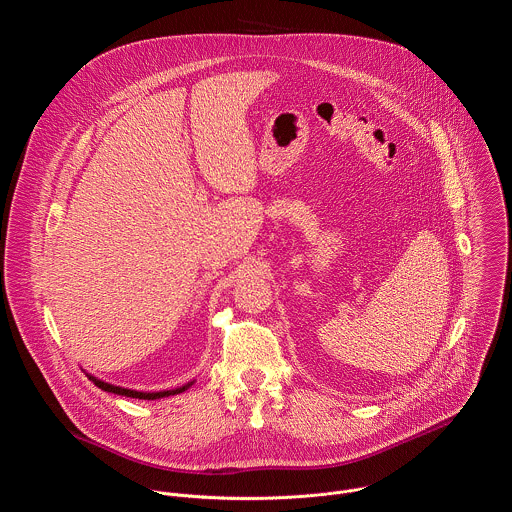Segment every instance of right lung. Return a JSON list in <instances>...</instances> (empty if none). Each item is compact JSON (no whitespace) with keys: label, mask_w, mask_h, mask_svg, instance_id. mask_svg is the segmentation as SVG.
Returning <instances> with one entry per match:
<instances>
[{"label":"right lung","mask_w":512,"mask_h":512,"mask_svg":"<svg viewBox=\"0 0 512 512\" xmlns=\"http://www.w3.org/2000/svg\"><path fill=\"white\" fill-rule=\"evenodd\" d=\"M89 379L101 389V391H107V393H115V395H121V397H133V399H148V401H154V399H162V397H170V395H178L182 391H186L192 383L184 385V387H178V389H172V391H158V393H143V391H133V389H123V387H115V385H109L97 377H91Z\"/></svg>","instance_id":"right-lung-1"}]
</instances>
